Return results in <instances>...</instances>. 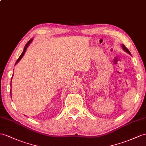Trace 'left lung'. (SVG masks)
I'll return each instance as SVG.
<instances>
[{"mask_svg": "<svg viewBox=\"0 0 146 146\" xmlns=\"http://www.w3.org/2000/svg\"><path fill=\"white\" fill-rule=\"evenodd\" d=\"M121 47H122V48L123 49V50L125 51V52H126L127 53H128L129 55H131V54L130 53V52L129 51V50H128V48H127L125 46V45H124V44H121Z\"/></svg>", "mask_w": 146, "mask_h": 146, "instance_id": "8db88e82", "label": "left lung"}]
</instances>
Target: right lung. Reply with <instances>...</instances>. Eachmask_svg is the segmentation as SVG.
Listing matches in <instances>:
<instances>
[{
    "mask_svg": "<svg viewBox=\"0 0 146 146\" xmlns=\"http://www.w3.org/2000/svg\"><path fill=\"white\" fill-rule=\"evenodd\" d=\"M33 39H31L30 40H29L28 42H27V44H26V46H25V47H24V49H23V52H22L21 53V54L20 55V56L19 57V58H18V60H17V62H16V63H15V65L16 64H17V63L19 62L20 61V60L22 58V57H23V55H24V54H25V52H26V51H27V48H28V46H29V45H30V44L32 42V41H33ZM12 78H13V75H12ZM12 80H11V83H10V86H12V85H11V84H12ZM10 95H11V91H10ZM12 97V96H11Z\"/></svg>",
    "mask_w": 146,
    "mask_h": 146,
    "instance_id": "add662e5",
    "label": "right lung"
}]
</instances>
